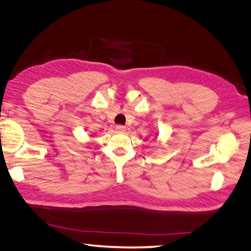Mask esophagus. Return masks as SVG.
Listing matches in <instances>:
<instances>
[{"label": "esophagus", "instance_id": "obj_1", "mask_svg": "<svg viewBox=\"0 0 251 251\" xmlns=\"http://www.w3.org/2000/svg\"><path fill=\"white\" fill-rule=\"evenodd\" d=\"M116 131L117 132H120V133H124V132H126V127L125 126H116Z\"/></svg>", "mask_w": 251, "mask_h": 251}]
</instances>
